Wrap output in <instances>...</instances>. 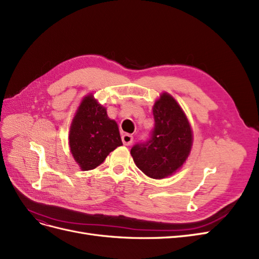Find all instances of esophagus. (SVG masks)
I'll use <instances>...</instances> for the list:
<instances>
[{
    "label": "esophagus",
    "mask_w": 259,
    "mask_h": 259,
    "mask_svg": "<svg viewBox=\"0 0 259 259\" xmlns=\"http://www.w3.org/2000/svg\"><path fill=\"white\" fill-rule=\"evenodd\" d=\"M122 142H123V144H124L125 146L132 145V143H133V136L130 135V134H126V133H125V134L122 135Z\"/></svg>",
    "instance_id": "34e87169"
}]
</instances>
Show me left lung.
<instances>
[{
	"label": "left lung",
	"mask_w": 259,
	"mask_h": 259,
	"mask_svg": "<svg viewBox=\"0 0 259 259\" xmlns=\"http://www.w3.org/2000/svg\"><path fill=\"white\" fill-rule=\"evenodd\" d=\"M154 127L146 142L131 149L137 167L154 179L171 175L183 165L192 146L189 122L176 100L163 93L153 106Z\"/></svg>",
	"instance_id": "1"
}]
</instances>
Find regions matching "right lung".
<instances>
[{
    "label": "right lung",
    "mask_w": 259,
    "mask_h": 259,
    "mask_svg": "<svg viewBox=\"0 0 259 259\" xmlns=\"http://www.w3.org/2000/svg\"><path fill=\"white\" fill-rule=\"evenodd\" d=\"M70 150L83 170L97 167L115 148L122 146L119 127L93 95L86 96L70 127Z\"/></svg>",
    "instance_id": "right-lung-1"
}]
</instances>
